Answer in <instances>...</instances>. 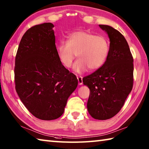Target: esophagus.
<instances>
[{"label":"esophagus","instance_id":"esophagus-1","mask_svg":"<svg viewBox=\"0 0 149 149\" xmlns=\"http://www.w3.org/2000/svg\"><path fill=\"white\" fill-rule=\"evenodd\" d=\"M77 80H78V84H79V85H82L83 84V77L81 76H77Z\"/></svg>","mask_w":149,"mask_h":149}]
</instances>
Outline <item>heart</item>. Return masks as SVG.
Wrapping results in <instances>:
<instances>
[{
  "label": "heart",
  "mask_w": 149,
  "mask_h": 149,
  "mask_svg": "<svg viewBox=\"0 0 149 149\" xmlns=\"http://www.w3.org/2000/svg\"><path fill=\"white\" fill-rule=\"evenodd\" d=\"M56 52L63 65L69 68L77 54L79 58L75 62L74 69L81 73L95 70L100 68L109 55V44L106 38L96 36L86 31L72 32L68 37V41L63 40L56 45Z\"/></svg>",
  "instance_id": "b5f03b06"
}]
</instances>
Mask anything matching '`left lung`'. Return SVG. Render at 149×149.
I'll use <instances>...</instances> for the list:
<instances>
[{"label":"left lung","mask_w":149,"mask_h":149,"mask_svg":"<svg viewBox=\"0 0 149 149\" xmlns=\"http://www.w3.org/2000/svg\"><path fill=\"white\" fill-rule=\"evenodd\" d=\"M109 38V51L103 65L83 78L90 89L89 114L95 119L107 120L120 111L134 83V59L128 42L119 31L99 25Z\"/></svg>","instance_id":"1"}]
</instances>
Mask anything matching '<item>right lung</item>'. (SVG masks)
<instances>
[{
	"label": "right lung",
	"mask_w": 149,
	"mask_h": 149,
	"mask_svg": "<svg viewBox=\"0 0 149 149\" xmlns=\"http://www.w3.org/2000/svg\"><path fill=\"white\" fill-rule=\"evenodd\" d=\"M53 24L32 26L22 37L15 60V90L35 117L56 119L63 114L78 81L59 61Z\"/></svg>",
	"instance_id": "1"
}]
</instances>
